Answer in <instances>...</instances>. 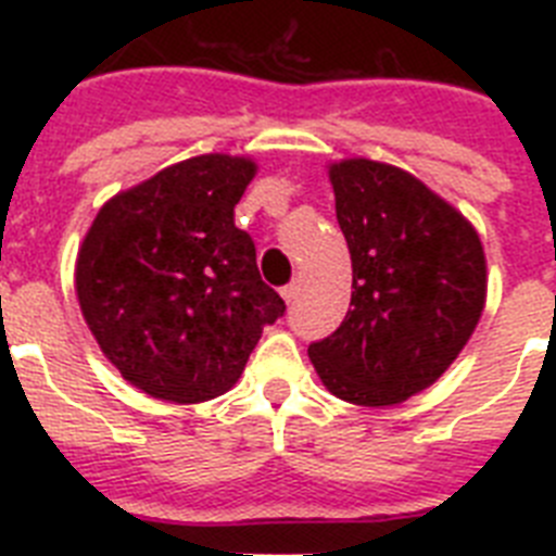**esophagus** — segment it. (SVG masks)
Masks as SVG:
<instances>
[{"mask_svg": "<svg viewBox=\"0 0 556 556\" xmlns=\"http://www.w3.org/2000/svg\"><path fill=\"white\" fill-rule=\"evenodd\" d=\"M281 294H283V301L294 303L298 301V294H301V281H298V278H294V281H289L287 287L281 289Z\"/></svg>", "mask_w": 556, "mask_h": 556, "instance_id": "obj_1", "label": "esophagus"}]
</instances>
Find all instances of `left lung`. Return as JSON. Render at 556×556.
I'll use <instances>...</instances> for the list:
<instances>
[{"label":"left lung","mask_w":556,"mask_h":556,"mask_svg":"<svg viewBox=\"0 0 556 556\" xmlns=\"http://www.w3.org/2000/svg\"><path fill=\"white\" fill-rule=\"evenodd\" d=\"M331 184L353 264L351 312L308 356L342 401L401 404L434 384L473 333L484 250L459 211L397 166L342 161Z\"/></svg>","instance_id":"obj_1"}]
</instances>
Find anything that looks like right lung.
I'll return each instance as SVG.
<instances>
[{
	"label": "right lung",
	"instance_id": "obj_1",
	"mask_svg": "<svg viewBox=\"0 0 556 556\" xmlns=\"http://www.w3.org/2000/svg\"><path fill=\"white\" fill-rule=\"evenodd\" d=\"M255 164L198 155L122 191L77 255L83 317L116 370L172 404L217 397L242 376L287 303L262 281L233 208Z\"/></svg>",
	"mask_w": 556,
	"mask_h": 556
}]
</instances>
